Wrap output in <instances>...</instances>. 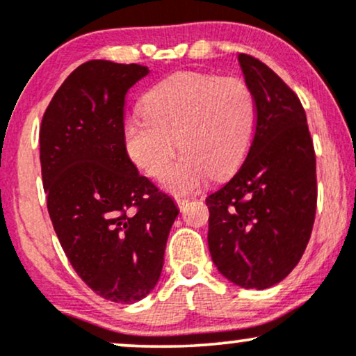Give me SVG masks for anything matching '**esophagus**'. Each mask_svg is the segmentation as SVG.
Instances as JSON below:
<instances>
[{
  "label": "esophagus",
  "instance_id": "34e87169",
  "mask_svg": "<svg viewBox=\"0 0 356 356\" xmlns=\"http://www.w3.org/2000/svg\"><path fill=\"white\" fill-rule=\"evenodd\" d=\"M189 201V197H184V195H175V204H177L179 207H184V204Z\"/></svg>",
  "mask_w": 356,
  "mask_h": 356
}]
</instances>
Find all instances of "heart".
I'll use <instances>...</instances> for the list:
<instances>
[{
    "label": "heart",
    "instance_id": "b5f03b06",
    "mask_svg": "<svg viewBox=\"0 0 356 356\" xmlns=\"http://www.w3.org/2000/svg\"><path fill=\"white\" fill-rule=\"evenodd\" d=\"M142 113L124 127L129 157L150 177H162L177 147L181 159L164 177L172 194H189L209 175H226L246 157L256 129V100L246 81L181 72L142 97Z\"/></svg>",
    "mask_w": 356,
    "mask_h": 356
}]
</instances>
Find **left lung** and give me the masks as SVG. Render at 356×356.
Wrapping results in <instances>:
<instances>
[{"label":"left lung","instance_id":"left-lung-1","mask_svg":"<svg viewBox=\"0 0 356 356\" xmlns=\"http://www.w3.org/2000/svg\"><path fill=\"white\" fill-rule=\"evenodd\" d=\"M256 129L234 177L206 199L212 263L231 283L266 289L300 263L316 212V157L296 93L254 56H238Z\"/></svg>","mask_w":356,"mask_h":356}]
</instances>
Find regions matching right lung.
<instances>
[{
    "label": "right lung",
    "instance_id": "right-lung-1",
    "mask_svg": "<svg viewBox=\"0 0 356 356\" xmlns=\"http://www.w3.org/2000/svg\"><path fill=\"white\" fill-rule=\"evenodd\" d=\"M145 75L149 68L137 63L80 65L56 90L40 129L53 229L76 275L115 303H134L155 288L179 214L125 149V95Z\"/></svg>",
    "mask_w": 356,
    "mask_h": 356
}]
</instances>
